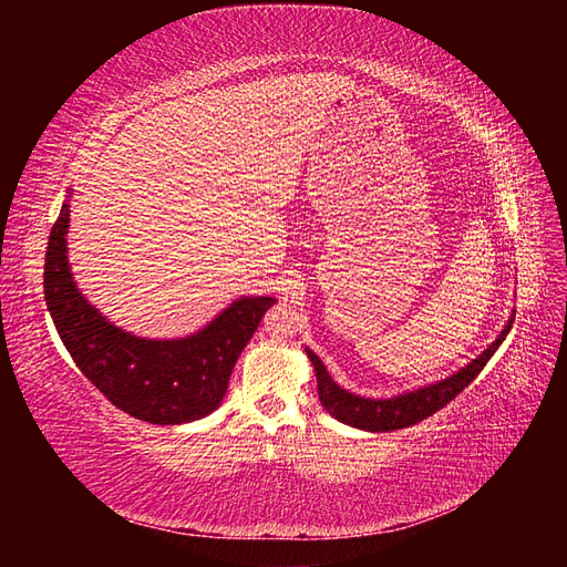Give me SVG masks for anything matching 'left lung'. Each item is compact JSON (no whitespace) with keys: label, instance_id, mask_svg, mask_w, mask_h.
Segmentation results:
<instances>
[{"label":"left lung","instance_id":"obj_1","mask_svg":"<svg viewBox=\"0 0 567 567\" xmlns=\"http://www.w3.org/2000/svg\"><path fill=\"white\" fill-rule=\"evenodd\" d=\"M511 323H513V319L508 321V326L502 331V336L496 338L483 354L473 359V362L466 369H461L458 373L450 375L447 381H440L431 388H421V390H414V392L400 394V398H392V400L357 398V394L338 388L331 381L329 371H326V367L321 364V359L312 350H307V357L312 359L315 371H317L319 400L331 416H336L338 421L348 423V425L362 427V431L388 433V431H400V427L414 425V423H419L427 416H433L435 411H440L442 406H447L458 392H463V388H468L477 379V373L485 369V364L489 362L492 354L499 350L504 338L511 331Z\"/></svg>","mask_w":567,"mask_h":567}]
</instances>
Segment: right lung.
<instances>
[{"label": "right lung", "mask_w": 567, "mask_h": 567, "mask_svg": "<svg viewBox=\"0 0 567 567\" xmlns=\"http://www.w3.org/2000/svg\"><path fill=\"white\" fill-rule=\"evenodd\" d=\"M68 205L49 234L44 300L65 350L87 381L125 414L158 425L208 416L225 398L238 354L271 298H244L182 340H144L115 329L80 296L65 257Z\"/></svg>", "instance_id": "1"}]
</instances>
